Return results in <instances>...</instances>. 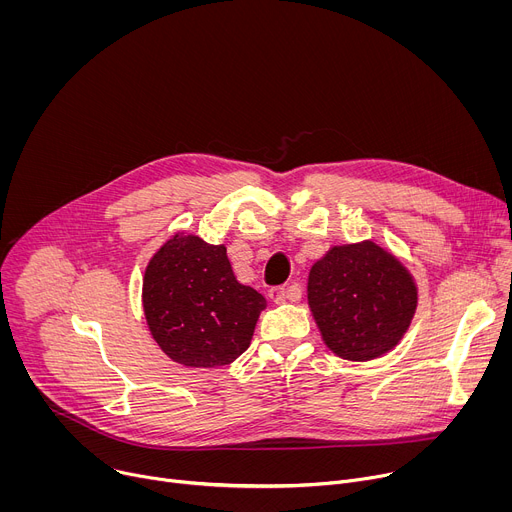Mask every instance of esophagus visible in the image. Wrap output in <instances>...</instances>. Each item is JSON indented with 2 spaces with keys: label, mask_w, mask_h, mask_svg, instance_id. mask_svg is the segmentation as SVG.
Returning a JSON list of instances; mask_svg holds the SVG:
<instances>
[{
  "label": "esophagus",
  "mask_w": 512,
  "mask_h": 512,
  "mask_svg": "<svg viewBox=\"0 0 512 512\" xmlns=\"http://www.w3.org/2000/svg\"><path fill=\"white\" fill-rule=\"evenodd\" d=\"M267 296H269V300H271L273 304H285V300H287V289H285V287H271V289L267 291Z\"/></svg>",
  "instance_id": "esophagus-1"
}]
</instances>
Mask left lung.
Returning a JSON list of instances; mask_svg holds the SVG:
<instances>
[{
	"label": "left lung",
	"mask_w": 512,
	"mask_h": 512,
	"mask_svg": "<svg viewBox=\"0 0 512 512\" xmlns=\"http://www.w3.org/2000/svg\"><path fill=\"white\" fill-rule=\"evenodd\" d=\"M308 304L336 356L367 362L393 350L409 330L417 283L375 241L334 245L310 269Z\"/></svg>",
	"instance_id": "left-lung-1"
}]
</instances>
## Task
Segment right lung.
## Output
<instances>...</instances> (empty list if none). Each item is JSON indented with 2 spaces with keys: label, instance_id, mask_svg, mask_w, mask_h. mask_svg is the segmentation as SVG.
I'll list each match as a JSON object with an SVG mask.
<instances>
[{
  "label": "right lung",
  "instance_id": "right-lung-1",
  "mask_svg": "<svg viewBox=\"0 0 512 512\" xmlns=\"http://www.w3.org/2000/svg\"><path fill=\"white\" fill-rule=\"evenodd\" d=\"M141 304L152 338L188 369H216L251 344L267 302L237 281L225 245L176 233L143 273Z\"/></svg>",
  "mask_w": 512,
  "mask_h": 512
}]
</instances>
